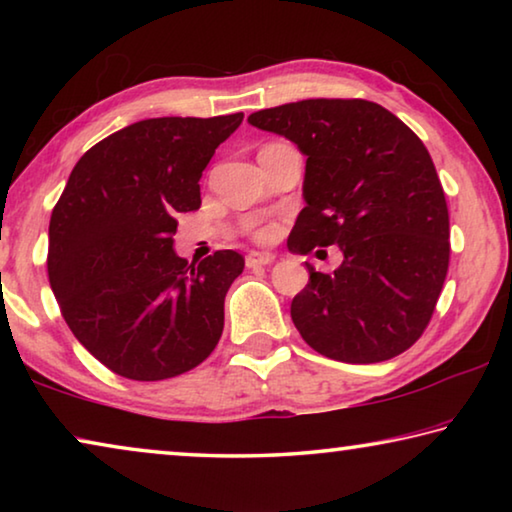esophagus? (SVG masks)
<instances>
[{
	"instance_id": "34e87169",
	"label": "esophagus",
	"mask_w": 512,
	"mask_h": 512,
	"mask_svg": "<svg viewBox=\"0 0 512 512\" xmlns=\"http://www.w3.org/2000/svg\"><path fill=\"white\" fill-rule=\"evenodd\" d=\"M273 255L271 253H248L246 255V266L248 268H257V266H268L273 264Z\"/></svg>"
}]
</instances>
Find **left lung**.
Wrapping results in <instances>:
<instances>
[{"mask_svg": "<svg viewBox=\"0 0 512 512\" xmlns=\"http://www.w3.org/2000/svg\"><path fill=\"white\" fill-rule=\"evenodd\" d=\"M307 155L305 207L287 246H339L334 273L309 266L291 318L316 352L345 363L393 359L420 339L449 268V212L427 146L366 99H305L253 112ZM320 253V250H318Z\"/></svg>", "mask_w": 512, "mask_h": 512, "instance_id": "obj_1", "label": "left lung"}]
</instances>
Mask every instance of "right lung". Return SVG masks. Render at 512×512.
Masks as SVG:
<instances>
[{
	"label": "right lung",
	"mask_w": 512,
	"mask_h": 512,
	"mask_svg": "<svg viewBox=\"0 0 512 512\" xmlns=\"http://www.w3.org/2000/svg\"><path fill=\"white\" fill-rule=\"evenodd\" d=\"M241 121L244 112L137 121L69 173L49 221V284L72 334L119 377H178L221 339L244 257L216 250L187 264L173 235L178 212L201 207L203 169Z\"/></svg>",
	"instance_id": "obj_1"
}]
</instances>
